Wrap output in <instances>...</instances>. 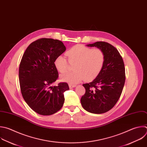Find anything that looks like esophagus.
Masks as SVG:
<instances>
[{
  "mask_svg": "<svg viewBox=\"0 0 147 147\" xmlns=\"http://www.w3.org/2000/svg\"><path fill=\"white\" fill-rule=\"evenodd\" d=\"M69 85L70 88H74V87L76 86V85H73V84H69Z\"/></svg>",
  "mask_w": 147,
  "mask_h": 147,
  "instance_id": "esophagus-1",
  "label": "esophagus"
}]
</instances>
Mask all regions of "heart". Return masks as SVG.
I'll return each instance as SVG.
<instances>
[{"instance_id": "obj_1", "label": "heart", "mask_w": 147, "mask_h": 147, "mask_svg": "<svg viewBox=\"0 0 147 147\" xmlns=\"http://www.w3.org/2000/svg\"><path fill=\"white\" fill-rule=\"evenodd\" d=\"M70 63H74L73 72L61 76L62 81L70 84H75L83 80L89 81L93 80L101 72L105 63V54L99 48L91 49L82 45H76L66 53ZM54 65L61 73L68 70L67 60L59 55L54 61Z\"/></svg>"}]
</instances>
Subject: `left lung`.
I'll return each mask as SVG.
<instances>
[{"mask_svg":"<svg viewBox=\"0 0 147 147\" xmlns=\"http://www.w3.org/2000/svg\"><path fill=\"white\" fill-rule=\"evenodd\" d=\"M87 46L100 49L105 63L98 76L82 85L85 93L81 99V105L89 113H105L114 107L121 95L125 82L124 62L117 49L107 42L97 41Z\"/></svg>","mask_w":147,"mask_h":147,"instance_id":"8db88e82","label":"left lung"}]
</instances>
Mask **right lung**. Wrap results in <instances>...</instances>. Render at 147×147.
<instances>
[{"mask_svg": "<svg viewBox=\"0 0 147 147\" xmlns=\"http://www.w3.org/2000/svg\"><path fill=\"white\" fill-rule=\"evenodd\" d=\"M65 50L61 41L42 38L32 42L22 56L19 67L21 92L28 105L38 114H54L63 105L68 84L52 85L59 76L55 59Z\"/></svg>", "mask_w": 147, "mask_h": 147, "instance_id": "right-lung-1", "label": "right lung"}]
</instances>
